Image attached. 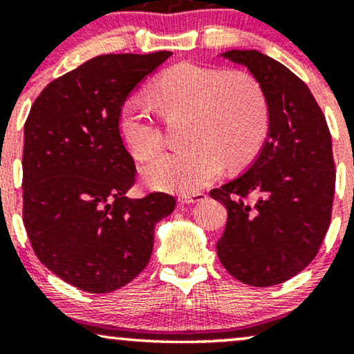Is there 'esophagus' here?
I'll return each instance as SVG.
<instances>
[{
	"instance_id": "obj_1",
	"label": "esophagus",
	"mask_w": 354,
	"mask_h": 354,
	"mask_svg": "<svg viewBox=\"0 0 354 354\" xmlns=\"http://www.w3.org/2000/svg\"><path fill=\"white\" fill-rule=\"evenodd\" d=\"M205 200H206V193H203V191H193V193H186L180 196L181 203H200Z\"/></svg>"
}]
</instances>
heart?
I'll use <instances>...</instances> for the list:
<instances>
[{"label": "heart", "instance_id": "heart-1", "mask_svg": "<svg viewBox=\"0 0 354 354\" xmlns=\"http://www.w3.org/2000/svg\"><path fill=\"white\" fill-rule=\"evenodd\" d=\"M149 96L161 115L188 113V148L154 158L143 168L153 188L189 193L230 166H245L270 131V104L261 83L239 70L178 63L153 81ZM118 131L128 151L146 161L160 151L163 135L145 100L133 96L118 113Z\"/></svg>", "mask_w": 354, "mask_h": 354}]
</instances>
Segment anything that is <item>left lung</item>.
<instances>
[{"mask_svg": "<svg viewBox=\"0 0 354 354\" xmlns=\"http://www.w3.org/2000/svg\"><path fill=\"white\" fill-rule=\"evenodd\" d=\"M225 56L261 83L270 133L245 174L209 191L228 209L216 251L233 278L266 288L303 271L326 236L336 183L331 133L310 88L284 64L254 50Z\"/></svg>", "mask_w": 354, "mask_h": 354, "instance_id": "left-lung-1", "label": "left lung"}]
</instances>
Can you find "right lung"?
<instances>
[{"mask_svg":"<svg viewBox=\"0 0 354 354\" xmlns=\"http://www.w3.org/2000/svg\"><path fill=\"white\" fill-rule=\"evenodd\" d=\"M171 51L101 55L53 80L24 123L23 223L36 256L63 281L111 293L136 278L154 225L176 200L126 196L136 165L118 131L131 89Z\"/></svg>","mask_w":354,"mask_h":354,"instance_id":"add662e5","label":"right lung"}]
</instances>
